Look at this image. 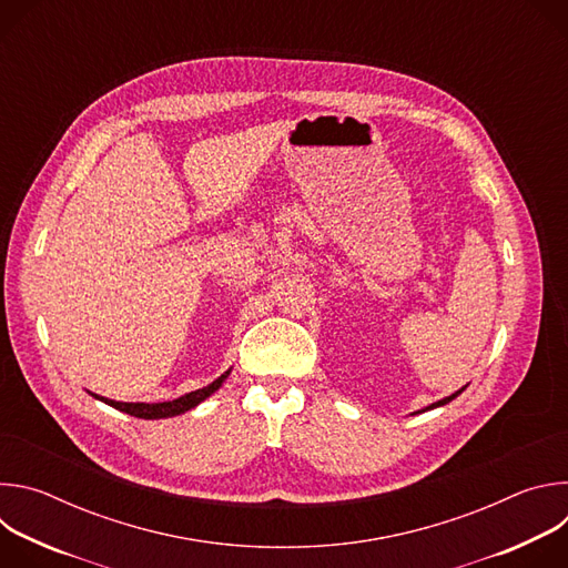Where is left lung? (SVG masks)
<instances>
[{"mask_svg": "<svg viewBox=\"0 0 568 568\" xmlns=\"http://www.w3.org/2000/svg\"><path fill=\"white\" fill-rule=\"evenodd\" d=\"M463 390H465V386H463V388H460V390H456V393H452V395H449V397H443V399H438V402H434V404H429V407H425V409H423V412H429V409H436V407H443V404H447V402H452V399H454V397H458V395H460V393H463Z\"/></svg>", "mask_w": 568, "mask_h": 568, "instance_id": "1", "label": "left lung"}]
</instances>
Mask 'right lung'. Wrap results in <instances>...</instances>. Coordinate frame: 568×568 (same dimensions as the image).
Segmentation results:
<instances>
[{
	"instance_id": "1",
	"label": "right lung",
	"mask_w": 568,
	"mask_h": 568,
	"mask_svg": "<svg viewBox=\"0 0 568 568\" xmlns=\"http://www.w3.org/2000/svg\"><path fill=\"white\" fill-rule=\"evenodd\" d=\"M231 371H226L224 375H220L217 379H213L209 386L204 388H197V390H191L178 399H169V402H116V399H108V397H101L97 393H92L97 399L110 404V407L123 412V414H130L134 418H143V420H159V418H173V416H180V414H186L191 412L193 407H197L200 402H204L211 393H215L222 382L229 377Z\"/></svg>"
}]
</instances>
